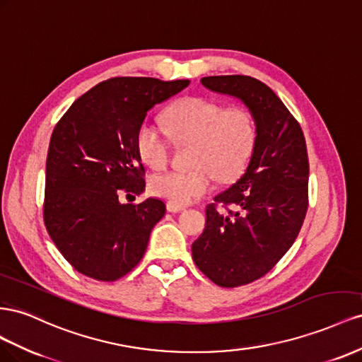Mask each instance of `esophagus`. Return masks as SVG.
<instances>
[{"mask_svg":"<svg viewBox=\"0 0 362 362\" xmlns=\"http://www.w3.org/2000/svg\"><path fill=\"white\" fill-rule=\"evenodd\" d=\"M167 209H168L170 212H182V211H185L187 208H185V206H182V204L168 202V203H167Z\"/></svg>","mask_w":362,"mask_h":362,"instance_id":"obj_1","label":"esophagus"}]
</instances>
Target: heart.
Masks as SVG:
<instances>
[{"mask_svg":"<svg viewBox=\"0 0 362 362\" xmlns=\"http://www.w3.org/2000/svg\"><path fill=\"white\" fill-rule=\"evenodd\" d=\"M163 124L175 144L192 141L188 171H167L153 175L150 191L171 203L187 204L223 183L236 180L245 171L256 146V126L252 113L240 106L188 97L163 113ZM151 122L138 130L136 146L144 163L165 168L171 156V141Z\"/></svg>","mask_w":362,"mask_h":362,"instance_id":"heart-1","label":"heart"}]
</instances>
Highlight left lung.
Here are the masks:
<instances>
[{
	"label": "left lung",
	"mask_w": 362,
	"mask_h": 362,
	"mask_svg": "<svg viewBox=\"0 0 362 362\" xmlns=\"http://www.w3.org/2000/svg\"><path fill=\"white\" fill-rule=\"evenodd\" d=\"M202 85L241 100L256 126L249 167L208 204L204 230L192 244L199 270L216 285L235 288L270 272L302 229L308 211L306 142L300 124L262 81L212 76L203 77ZM218 204L228 212L220 211Z\"/></svg>",
	"instance_id": "1"
}]
</instances>
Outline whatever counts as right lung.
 Masks as SVG:
<instances>
[{
    "label": "right lung",
    "mask_w": 362,
    "mask_h": 362,
    "mask_svg": "<svg viewBox=\"0 0 362 362\" xmlns=\"http://www.w3.org/2000/svg\"><path fill=\"white\" fill-rule=\"evenodd\" d=\"M189 80L115 77L89 89L65 112L49 139L44 221L59 252L76 270L112 282L147 250L165 203H122L146 189L136 146L151 107L179 94Z\"/></svg>",
    "instance_id": "1"
}]
</instances>
